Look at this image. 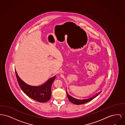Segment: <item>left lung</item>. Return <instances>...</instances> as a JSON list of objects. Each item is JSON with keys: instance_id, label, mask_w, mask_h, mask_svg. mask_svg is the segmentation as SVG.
I'll list each match as a JSON object with an SVG mask.
<instances>
[{"instance_id": "8db88e82", "label": "left lung", "mask_w": 125, "mask_h": 125, "mask_svg": "<svg viewBox=\"0 0 125 125\" xmlns=\"http://www.w3.org/2000/svg\"><path fill=\"white\" fill-rule=\"evenodd\" d=\"M100 93H101V92H100L99 93L97 94L96 95H95V96L92 97L91 98H90L85 99H78L72 97V96L70 95L69 94H68L67 92H66V94H67V96H68L69 100L71 102H72V104H76V105L83 104L86 103L91 101L95 97H96Z\"/></svg>"}]
</instances>
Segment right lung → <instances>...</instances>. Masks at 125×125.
I'll list each match as a JSON object with an SVG mask.
<instances>
[{
	"label": "right lung",
	"instance_id": "obj_1",
	"mask_svg": "<svg viewBox=\"0 0 125 125\" xmlns=\"http://www.w3.org/2000/svg\"><path fill=\"white\" fill-rule=\"evenodd\" d=\"M15 71L16 79L21 89L28 96L40 103H45L51 98V86L56 76L50 78L40 86H31L24 83L20 79Z\"/></svg>",
	"mask_w": 125,
	"mask_h": 125
}]
</instances>
